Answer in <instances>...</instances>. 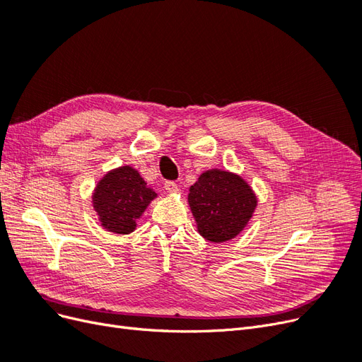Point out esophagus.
I'll list each match as a JSON object with an SVG mask.
<instances>
[{
	"label": "esophagus",
	"instance_id": "1",
	"mask_svg": "<svg viewBox=\"0 0 362 362\" xmlns=\"http://www.w3.org/2000/svg\"><path fill=\"white\" fill-rule=\"evenodd\" d=\"M164 190H166L168 193H177L178 184L175 181H164Z\"/></svg>",
	"mask_w": 362,
	"mask_h": 362
}]
</instances>
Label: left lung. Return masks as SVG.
<instances>
[{
    "label": "left lung",
    "mask_w": 362,
    "mask_h": 362,
    "mask_svg": "<svg viewBox=\"0 0 362 362\" xmlns=\"http://www.w3.org/2000/svg\"><path fill=\"white\" fill-rule=\"evenodd\" d=\"M189 204L201 235L222 243L246 226L257 198L238 175L214 169L204 172L192 185Z\"/></svg>",
    "instance_id": "1"
}]
</instances>
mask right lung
Returning <instances> with one entry per match:
<instances>
[{
    "label": "right lung",
    "instance_id": "right-lung-1",
    "mask_svg": "<svg viewBox=\"0 0 362 362\" xmlns=\"http://www.w3.org/2000/svg\"><path fill=\"white\" fill-rule=\"evenodd\" d=\"M154 198L156 192L146 187L139 172L124 166L107 173L100 181L93 194V205L105 229L129 234L136 228V218Z\"/></svg>",
    "mask_w": 362,
    "mask_h": 362
}]
</instances>
